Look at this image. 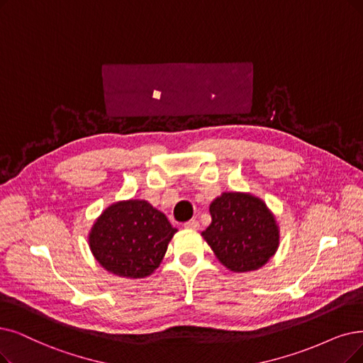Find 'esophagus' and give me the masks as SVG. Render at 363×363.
<instances>
[{"label":"esophagus","instance_id":"34e87169","mask_svg":"<svg viewBox=\"0 0 363 363\" xmlns=\"http://www.w3.org/2000/svg\"><path fill=\"white\" fill-rule=\"evenodd\" d=\"M186 229H191V230H198L199 229V222L198 220H189L184 223Z\"/></svg>","mask_w":363,"mask_h":363}]
</instances>
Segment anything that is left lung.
I'll return each mask as SVG.
<instances>
[{
	"instance_id": "8db88e82",
	"label": "left lung",
	"mask_w": 363,
	"mask_h": 363,
	"mask_svg": "<svg viewBox=\"0 0 363 363\" xmlns=\"http://www.w3.org/2000/svg\"><path fill=\"white\" fill-rule=\"evenodd\" d=\"M211 223L202 232L219 262L232 272L260 269L277 253L280 226L264 199L223 192L210 204Z\"/></svg>"
}]
</instances>
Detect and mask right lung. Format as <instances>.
I'll return each instance as SVG.
<instances>
[{
  "label": "right lung",
  "mask_w": 363,
  "mask_h": 363,
  "mask_svg": "<svg viewBox=\"0 0 363 363\" xmlns=\"http://www.w3.org/2000/svg\"><path fill=\"white\" fill-rule=\"evenodd\" d=\"M177 229L146 199L113 202L89 229L88 244L96 262L122 279L141 280L161 265Z\"/></svg>",
  "instance_id": "right-lung-1"
}]
</instances>
